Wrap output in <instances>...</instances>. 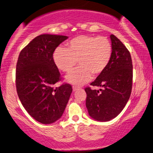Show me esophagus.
<instances>
[{"mask_svg":"<svg viewBox=\"0 0 153 153\" xmlns=\"http://www.w3.org/2000/svg\"><path fill=\"white\" fill-rule=\"evenodd\" d=\"M78 87H76V86H73V91H76L77 90H78Z\"/></svg>","mask_w":153,"mask_h":153,"instance_id":"esophagus-1","label":"esophagus"}]
</instances>
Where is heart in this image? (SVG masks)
<instances>
[{"instance_id":"b5f03b06","label":"heart","mask_w":153,"mask_h":153,"mask_svg":"<svg viewBox=\"0 0 153 153\" xmlns=\"http://www.w3.org/2000/svg\"><path fill=\"white\" fill-rule=\"evenodd\" d=\"M112 55V45L106 36L79 35L67 44L66 49L58 48L54 61L59 70L70 73L78 64L80 67L67 76L75 85H82L90 80L91 74L97 76L108 66Z\"/></svg>"}]
</instances>
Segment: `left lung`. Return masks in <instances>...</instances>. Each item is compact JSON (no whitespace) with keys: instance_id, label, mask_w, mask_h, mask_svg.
Segmentation results:
<instances>
[{"instance_id":"8db88e82","label":"left lung","mask_w":153,"mask_h":153,"mask_svg":"<svg viewBox=\"0 0 153 153\" xmlns=\"http://www.w3.org/2000/svg\"><path fill=\"white\" fill-rule=\"evenodd\" d=\"M112 55L105 71L91 83L103 89L85 88V106L89 115L99 122L115 118L124 108L130 97L132 88L133 67L127 48L114 34L110 36Z\"/></svg>"}]
</instances>
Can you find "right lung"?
Instances as JSON below:
<instances>
[{
  "label": "right lung",
  "mask_w": 153,
  "mask_h": 153,
  "mask_svg": "<svg viewBox=\"0 0 153 153\" xmlns=\"http://www.w3.org/2000/svg\"><path fill=\"white\" fill-rule=\"evenodd\" d=\"M68 38L62 35L37 36L21 51L17 61L16 86L19 99L31 117L45 124L62 117L73 91L68 83L54 87L62 78L53 53Z\"/></svg>",
  "instance_id": "1"
}]
</instances>
